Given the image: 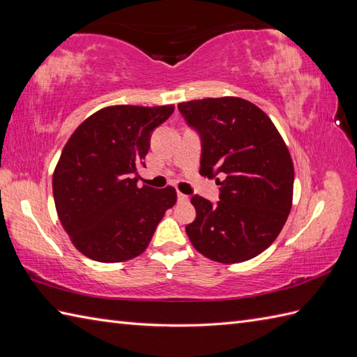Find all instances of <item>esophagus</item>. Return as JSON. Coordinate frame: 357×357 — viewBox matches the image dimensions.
<instances>
[{"mask_svg":"<svg viewBox=\"0 0 357 357\" xmlns=\"http://www.w3.org/2000/svg\"><path fill=\"white\" fill-rule=\"evenodd\" d=\"M178 201H179V202H187V201H188V196L184 195V193L178 192Z\"/></svg>","mask_w":357,"mask_h":357,"instance_id":"obj_1","label":"esophagus"}]
</instances>
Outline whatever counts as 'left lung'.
<instances>
[{"label":"left lung","instance_id":"1","mask_svg":"<svg viewBox=\"0 0 357 357\" xmlns=\"http://www.w3.org/2000/svg\"><path fill=\"white\" fill-rule=\"evenodd\" d=\"M178 109L201 138L199 173L221 185L216 204L193 196L196 219L187 236L211 261L252 259L273 244L291 210L290 151L271 119L242 98H206Z\"/></svg>","mask_w":357,"mask_h":357}]
</instances>
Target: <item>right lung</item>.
<instances>
[{
  "instance_id": "add662e5",
  "label": "right lung",
  "mask_w": 357,
  "mask_h": 357,
  "mask_svg": "<svg viewBox=\"0 0 357 357\" xmlns=\"http://www.w3.org/2000/svg\"><path fill=\"white\" fill-rule=\"evenodd\" d=\"M173 105H112L73 132L53 172V199L64 230L79 252L98 262L139 256L176 202L173 187H138V167L150 136Z\"/></svg>"
}]
</instances>
